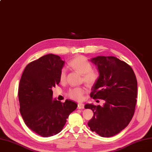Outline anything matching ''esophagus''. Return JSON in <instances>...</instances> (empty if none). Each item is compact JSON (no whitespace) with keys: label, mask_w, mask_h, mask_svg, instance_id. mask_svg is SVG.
Masks as SVG:
<instances>
[{"label":"esophagus","mask_w":152,"mask_h":152,"mask_svg":"<svg viewBox=\"0 0 152 152\" xmlns=\"http://www.w3.org/2000/svg\"><path fill=\"white\" fill-rule=\"evenodd\" d=\"M84 108V104L82 103H79L77 104V108L79 109H83Z\"/></svg>","instance_id":"34e87169"}]
</instances>
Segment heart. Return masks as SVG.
<instances>
[{
  "label": "heart",
  "mask_w": 152,
  "mask_h": 152,
  "mask_svg": "<svg viewBox=\"0 0 152 152\" xmlns=\"http://www.w3.org/2000/svg\"><path fill=\"white\" fill-rule=\"evenodd\" d=\"M69 65L72 69L82 74L83 81L88 86H94L99 80V71L97 69H92V63L84 56L79 55L72 59L69 62ZM59 78L61 83L66 81V73L65 68H63L61 70ZM84 93L85 88L79 87L70 89L67 94L68 96L72 99L77 101H81L83 99Z\"/></svg>",
  "instance_id": "heart-1"
}]
</instances>
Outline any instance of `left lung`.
<instances>
[{
    "instance_id": "left-lung-1",
    "label": "left lung",
    "mask_w": 152,
    "mask_h": 152,
    "mask_svg": "<svg viewBox=\"0 0 152 152\" xmlns=\"http://www.w3.org/2000/svg\"><path fill=\"white\" fill-rule=\"evenodd\" d=\"M91 61L100 73L91 97L105 103L103 107L84 106L94 112L87 124L92 131L100 136L112 137L124 129L133 117L137 103V79L128 64L115 57L99 56Z\"/></svg>"
}]
</instances>
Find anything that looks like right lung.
Listing matches in <instances>:
<instances>
[{
  "label": "right lung",
  "instance_id": "right-lung-1",
  "mask_svg": "<svg viewBox=\"0 0 152 152\" xmlns=\"http://www.w3.org/2000/svg\"><path fill=\"white\" fill-rule=\"evenodd\" d=\"M64 61L48 54L29 63L18 87L20 111L29 128L44 137L59 133L69 115L77 108L75 102L52 100V89L60 83Z\"/></svg>",
  "mask_w": 152,
  "mask_h": 152
}]
</instances>
